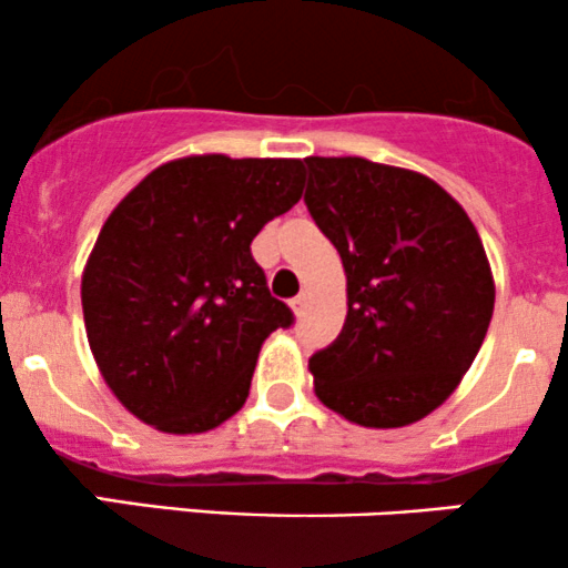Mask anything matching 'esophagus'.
<instances>
[{"instance_id":"obj_1","label":"esophagus","mask_w":568,"mask_h":568,"mask_svg":"<svg viewBox=\"0 0 568 568\" xmlns=\"http://www.w3.org/2000/svg\"><path fill=\"white\" fill-rule=\"evenodd\" d=\"M306 306H310V296H306V293H298L296 298H291V310L296 312L298 317L304 315V312H306Z\"/></svg>"}]
</instances>
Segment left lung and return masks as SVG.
I'll return each instance as SVG.
<instances>
[{"label": "left lung", "mask_w": 568, "mask_h": 568, "mask_svg": "<svg viewBox=\"0 0 568 568\" xmlns=\"http://www.w3.org/2000/svg\"><path fill=\"white\" fill-rule=\"evenodd\" d=\"M304 202L347 272L342 334L310 357L315 393L363 427L419 422L484 344L494 280L484 243L427 175L363 158H306Z\"/></svg>", "instance_id": "8db88e82"}]
</instances>
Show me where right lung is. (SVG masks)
Returning a JSON list of instances; mask_svg holds the SVG:
<instances>
[{"label": "right lung", "mask_w": 568, "mask_h": 568, "mask_svg": "<svg viewBox=\"0 0 568 568\" xmlns=\"http://www.w3.org/2000/svg\"><path fill=\"white\" fill-rule=\"evenodd\" d=\"M302 189V160L202 154L160 165L114 207L84 266L82 312L130 414L189 435L243 408L264 338L293 325L251 243Z\"/></svg>", "instance_id": "obj_1"}]
</instances>
